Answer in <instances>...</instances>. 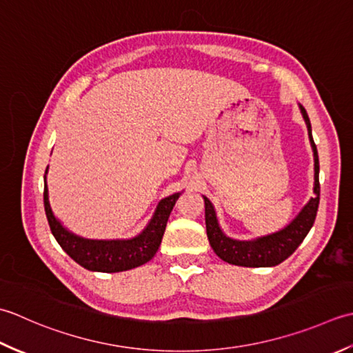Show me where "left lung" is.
Segmentation results:
<instances>
[{"label": "left lung", "mask_w": 353, "mask_h": 353, "mask_svg": "<svg viewBox=\"0 0 353 353\" xmlns=\"http://www.w3.org/2000/svg\"><path fill=\"white\" fill-rule=\"evenodd\" d=\"M301 114L307 126L309 140L314 150V161H315V185L314 193L315 196L305 205L303 210L300 212L299 216L294 219L290 225L283 228L282 232L274 233L271 236L261 237V239L253 242H241L233 241L230 237L224 236L218 225L216 214H214L213 205L210 201L204 196L205 204V228L207 237L210 241V245L214 253H216L222 261H225L232 265H239V267H276L282 263L285 259L290 257L294 251L309 233V230L314 225L315 216H317L319 203H320V181H319V154L317 146H315L312 132H311V121L306 114L303 106H300Z\"/></svg>", "instance_id": "obj_1"}]
</instances>
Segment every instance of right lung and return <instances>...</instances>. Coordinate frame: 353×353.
Returning <instances> with one entry per match:
<instances>
[{
  "label": "right lung",
  "mask_w": 353,
  "mask_h": 353,
  "mask_svg": "<svg viewBox=\"0 0 353 353\" xmlns=\"http://www.w3.org/2000/svg\"><path fill=\"white\" fill-rule=\"evenodd\" d=\"M179 193L164 198L157 207L152 221L140 236L129 241H90L67 232L53 216L48 203L47 181H44V207L48 225L62 250L81 267L99 272L126 271L149 262L160 247L169 214Z\"/></svg>",
  "instance_id": "1"
}]
</instances>
